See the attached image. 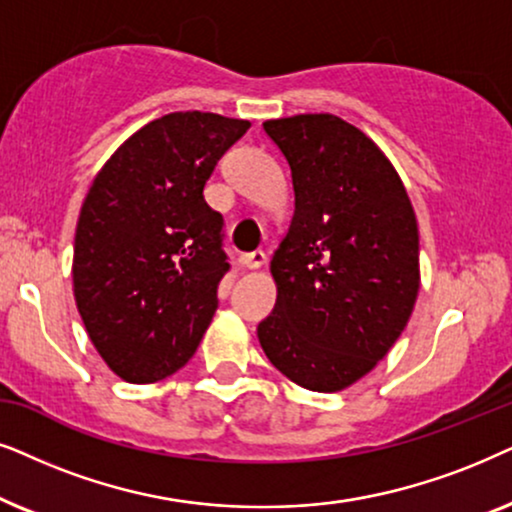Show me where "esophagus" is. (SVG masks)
<instances>
[{"instance_id":"34e87169","label":"esophagus","mask_w":512,"mask_h":512,"mask_svg":"<svg viewBox=\"0 0 512 512\" xmlns=\"http://www.w3.org/2000/svg\"><path fill=\"white\" fill-rule=\"evenodd\" d=\"M241 264L245 269H260L267 264V255H264L262 250H255V252H248V255H241Z\"/></svg>"}]
</instances>
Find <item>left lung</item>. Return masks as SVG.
Instances as JSON below:
<instances>
[{
    "mask_svg": "<svg viewBox=\"0 0 512 512\" xmlns=\"http://www.w3.org/2000/svg\"><path fill=\"white\" fill-rule=\"evenodd\" d=\"M290 166L295 215L271 260L278 297L257 325L271 365L318 393L365 377L419 292V229L381 149L335 114L264 121Z\"/></svg>",
    "mask_w": 512,
    "mask_h": 512,
    "instance_id": "8db88e82",
    "label": "left lung"
}]
</instances>
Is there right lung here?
I'll return each mask as SVG.
<instances>
[{
    "instance_id": "obj_1",
    "label": "right lung",
    "mask_w": 512,
    "mask_h": 512,
    "mask_svg": "<svg viewBox=\"0 0 512 512\" xmlns=\"http://www.w3.org/2000/svg\"><path fill=\"white\" fill-rule=\"evenodd\" d=\"M250 121L173 112L149 121L95 175L74 236V299L109 370L131 384L189 363L229 271L222 215L203 199Z\"/></svg>"
}]
</instances>
